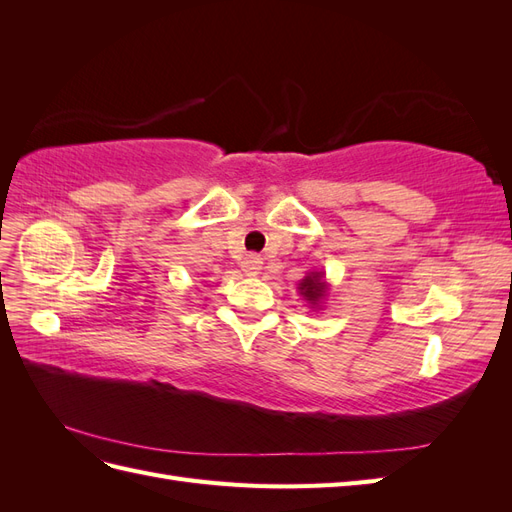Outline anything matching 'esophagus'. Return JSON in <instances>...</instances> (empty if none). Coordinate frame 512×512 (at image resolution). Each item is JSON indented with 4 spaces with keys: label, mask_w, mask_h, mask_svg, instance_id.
Masks as SVG:
<instances>
[{
    "label": "esophagus",
    "mask_w": 512,
    "mask_h": 512,
    "mask_svg": "<svg viewBox=\"0 0 512 512\" xmlns=\"http://www.w3.org/2000/svg\"><path fill=\"white\" fill-rule=\"evenodd\" d=\"M241 269H243L245 275H258L260 269H262V258L256 256V254L245 256L243 262H241Z\"/></svg>",
    "instance_id": "esophagus-1"
}]
</instances>
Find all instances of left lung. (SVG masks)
<instances>
[{
  "label": "left lung",
  "instance_id": "left-lung-1",
  "mask_svg": "<svg viewBox=\"0 0 512 512\" xmlns=\"http://www.w3.org/2000/svg\"><path fill=\"white\" fill-rule=\"evenodd\" d=\"M299 294L303 297V301L307 303L309 312H320L324 309V303L329 299L331 292V284L327 282V273L322 269H312L309 273H305L303 280L299 282Z\"/></svg>",
  "mask_w": 512,
  "mask_h": 512
}]
</instances>
